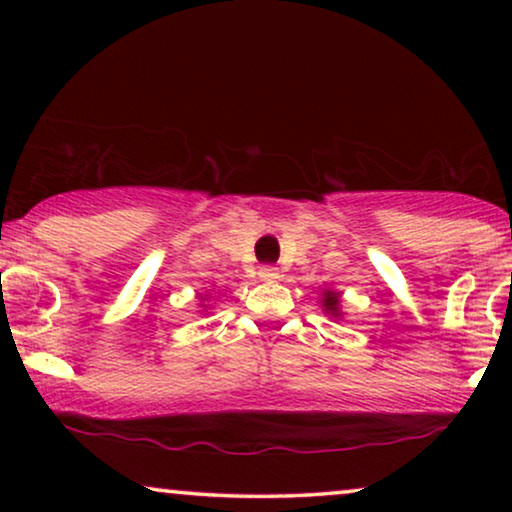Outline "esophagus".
<instances>
[{"label": "esophagus", "instance_id": "34e87169", "mask_svg": "<svg viewBox=\"0 0 512 512\" xmlns=\"http://www.w3.org/2000/svg\"><path fill=\"white\" fill-rule=\"evenodd\" d=\"M258 277H261L263 282H272V279L279 277V272H277L275 265H263V268L258 270Z\"/></svg>", "mask_w": 512, "mask_h": 512}]
</instances>
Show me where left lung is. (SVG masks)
I'll return each mask as SVG.
<instances>
[{"label":"left lung","mask_w":512,"mask_h":512,"mask_svg":"<svg viewBox=\"0 0 512 512\" xmlns=\"http://www.w3.org/2000/svg\"><path fill=\"white\" fill-rule=\"evenodd\" d=\"M321 307H324L326 314H331V317H338L340 319V293L335 291H324V298H321Z\"/></svg>","instance_id":"left-lung-1"}]
</instances>
